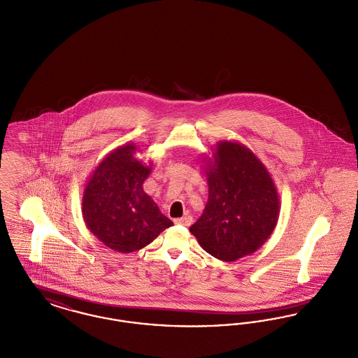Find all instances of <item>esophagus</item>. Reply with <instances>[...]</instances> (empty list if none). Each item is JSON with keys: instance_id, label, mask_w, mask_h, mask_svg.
I'll list each match as a JSON object with an SVG mask.
<instances>
[{"instance_id": "1", "label": "esophagus", "mask_w": 358, "mask_h": 358, "mask_svg": "<svg viewBox=\"0 0 358 358\" xmlns=\"http://www.w3.org/2000/svg\"><path fill=\"white\" fill-rule=\"evenodd\" d=\"M192 222H193V219H192V216H189V215H187V216H184V217H180V219H176L174 220V222L176 224H178V225H190L192 224Z\"/></svg>"}]
</instances>
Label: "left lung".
I'll use <instances>...</instances> for the list:
<instances>
[{
	"instance_id": "obj_1",
	"label": "left lung",
	"mask_w": 358,
	"mask_h": 358,
	"mask_svg": "<svg viewBox=\"0 0 358 358\" xmlns=\"http://www.w3.org/2000/svg\"><path fill=\"white\" fill-rule=\"evenodd\" d=\"M208 203L189 231L208 254L235 262L257 251L273 234L279 196L270 173L248 148L222 141L205 161Z\"/></svg>"
}]
</instances>
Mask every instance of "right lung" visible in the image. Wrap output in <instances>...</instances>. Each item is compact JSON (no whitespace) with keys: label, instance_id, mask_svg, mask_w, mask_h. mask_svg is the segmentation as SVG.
<instances>
[{"label":"right lung","instance_id":"obj_1","mask_svg":"<svg viewBox=\"0 0 358 358\" xmlns=\"http://www.w3.org/2000/svg\"><path fill=\"white\" fill-rule=\"evenodd\" d=\"M134 143L108 154L90 177L82 200L88 229L117 252H134L150 244L173 222L143 192L152 171L138 161Z\"/></svg>","mask_w":358,"mask_h":358}]
</instances>
